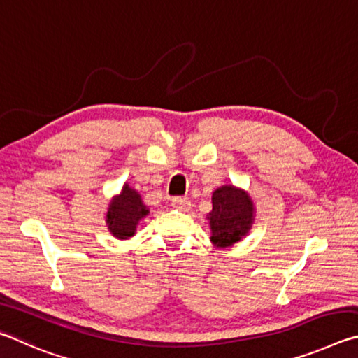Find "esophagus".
Wrapping results in <instances>:
<instances>
[{
  "instance_id": "34e87169",
  "label": "esophagus",
  "mask_w": 358,
  "mask_h": 358,
  "mask_svg": "<svg viewBox=\"0 0 358 358\" xmlns=\"http://www.w3.org/2000/svg\"><path fill=\"white\" fill-rule=\"evenodd\" d=\"M171 206H173L174 209L187 212V210L190 209V201H189V198H173Z\"/></svg>"
}]
</instances>
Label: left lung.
I'll use <instances>...</instances> for the list:
<instances>
[{
	"label": "left lung",
	"mask_w": 358,
	"mask_h": 358,
	"mask_svg": "<svg viewBox=\"0 0 358 358\" xmlns=\"http://www.w3.org/2000/svg\"><path fill=\"white\" fill-rule=\"evenodd\" d=\"M255 215L256 208L248 192L233 184L218 187L212 193V210L206 217L210 242L217 248L233 247L250 233Z\"/></svg>",
	"instance_id": "8db88e82"
}]
</instances>
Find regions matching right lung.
<instances>
[{
	"label": "right lung",
	"instance_id": "right-lung-1",
	"mask_svg": "<svg viewBox=\"0 0 358 358\" xmlns=\"http://www.w3.org/2000/svg\"><path fill=\"white\" fill-rule=\"evenodd\" d=\"M148 215L149 208L143 203L140 193L129 184H124L121 193L111 198L105 214V223L113 237L127 241L135 236L138 223Z\"/></svg>",
	"mask_w": 358,
	"mask_h": 358
}]
</instances>
